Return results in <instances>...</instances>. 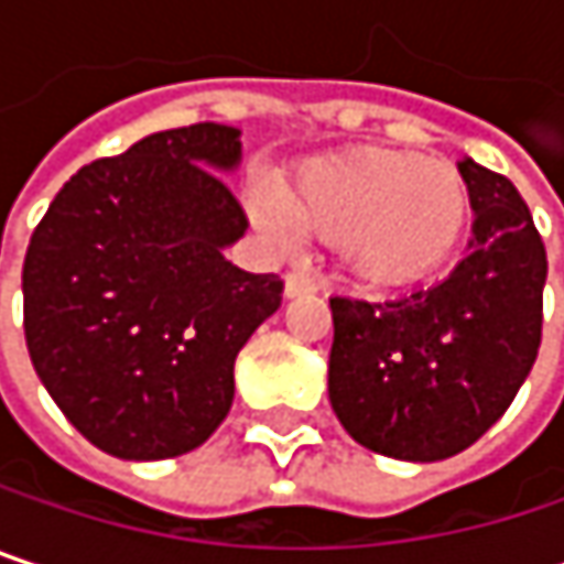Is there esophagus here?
Listing matches in <instances>:
<instances>
[{"label":"esophagus","mask_w":564,"mask_h":564,"mask_svg":"<svg viewBox=\"0 0 564 564\" xmlns=\"http://www.w3.org/2000/svg\"><path fill=\"white\" fill-rule=\"evenodd\" d=\"M319 290V281L310 274V271H290L283 278V293L286 296H300V293H316Z\"/></svg>","instance_id":"1"}]
</instances>
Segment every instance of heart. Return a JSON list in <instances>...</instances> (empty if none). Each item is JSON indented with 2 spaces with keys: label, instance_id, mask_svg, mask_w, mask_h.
I'll list each match as a JSON object with an SVG mask.
<instances>
[{
  "label": "heart",
  "instance_id": "obj_1",
  "mask_svg": "<svg viewBox=\"0 0 564 564\" xmlns=\"http://www.w3.org/2000/svg\"><path fill=\"white\" fill-rule=\"evenodd\" d=\"M254 221L286 238L290 225L336 241L343 264L366 283L398 286L434 274L460 245L470 192L457 166L404 150H356L306 163L283 185L281 205L251 202Z\"/></svg>",
  "mask_w": 564,
  "mask_h": 564
}]
</instances>
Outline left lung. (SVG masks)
Here are the masks:
<instances>
[{"instance_id":"obj_1","label":"left lung","mask_w":564,"mask_h":564,"mask_svg":"<svg viewBox=\"0 0 564 564\" xmlns=\"http://www.w3.org/2000/svg\"><path fill=\"white\" fill-rule=\"evenodd\" d=\"M470 254L431 290L394 300L333 296L329 401L369 451L444 460L480 441L525 382L542 343V235L500 172L460 163Z\"/></svg>"}]
</instances>
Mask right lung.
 <instances>
[{
    "label": "right lung",
    "instance_id": "1",
    "mask_svg": "<svg viewBox=\"0 0 564 564\" xmlns=\"http://www.w3.org/2000/svg\"><path fill=\"white\" fill-rule=\"evenodd\" d=\"M238 156L225 123L153 133L74 172L32 231V366L64 417L113 457L163 460L205 444L231 408L241 346L281 306L278 274L221 254L248 228L215 172Z\"/></svg>",
    "mask_w": 564,
    "mask_h": 564
}]
</instances>
